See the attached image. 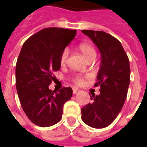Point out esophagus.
Returning a JSON list of instances; mask_svg holds the SVG:
<instances>
[{
	"instance_id": "34e87169",
	"label": "esophagus",
	"mask_w": 147,
	"mask_h": 147,
	"mask_svg": "<svg viewBox=\"0 0 147 147\" xmlns=\"http://www.w3.org/2000/svg\"><path fill=\"white\" fill-rule=\"evenodd\" d=\"M80 90H79V89H77V88H73V94H77V93L79 92Z\"/></svg>"
}]
</instances>
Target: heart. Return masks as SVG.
<instances>
[{"label":"heart","mask_w":147,"mask_h":147,"mask_svg":"<svg viewBox=\"0 0 147 147\" xmlns=\"http://www.w3.org/2000/svg\"><path fill=\"white\" fill-rule=\"evenodd\" d=\"M79 49L80 52L83 53V55L85 57L87 61L90 60H94L97 53H96L95 49L93 47L92 45L89 43L83 42L79 45ZM67 57H68V50L64 49V51L61 53V57H60V63L61 65H64L67 61ZM73 82L76 85H81L83 83V79L80 76H76L74 77Z\"/></svg>","instance_id":"obj_1"}]
</instances>
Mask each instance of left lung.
Segmentation results:
<instances>
[{
	"label": "left lung",
	"mask_w": 147,
	"mask_h": 147,
	"mask_svg": "<svg viewBox=\"0 0 147 147\" xmlns=\"http://www.w3.org/2000/svg\"><path fill=\"white\" fill-rule=\"evenodd\" d=\"M101 53V67L95 86L100 94L90 96L91 103L81 109L82 120L90 127L103 128L113 122L125 102L130 83L129 60L113 36L100 30H83Z\"/></svg>",
	"instance_id": "obj_1"
}]
</instances>
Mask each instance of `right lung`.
<instances>
[{
	"label": "right lung",
	"mask_w": 147,
	"mask_h": 147,
	"mask_svg": "<svg viewBox=\"0 0 147 147\" xmlns=\"http://www.w3.org/2000/svg\"><path fill=\"white\" fill-rule=\"evenodd\" d=\"M76 30L49 27L24 42L16 66V86L21 106L29 120L49 127L62 118L63 106L72 96L71 87L58 92L49 89L53 71L61 68L60 57Z\"/></svg>",
	"instance_id": "obj_1"
}]
</instances>
